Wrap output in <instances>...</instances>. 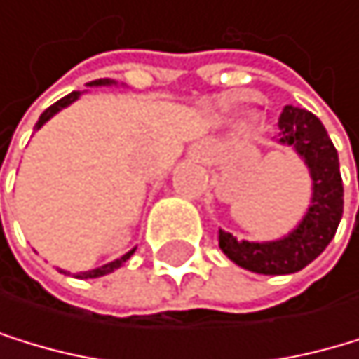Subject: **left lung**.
I'll list each match as a JSON object with an SVG mask.
<instances>
[{
	"label": "left lung",
	"instance_id": "obj_1",
	"mask_svg": "<svg viewBox=\"0 0 359 359\" xmlns=\"http://www.w3.org/2000/svg\"><path fill=\"white\" fill-rule=\"evenodd\" d=\"M278 128H280V143L291 145L309 168L313 181L309 210L300 225L280 241L249 243L236 241L223 229L218 231V245L229 260L243 269L264 276L296 273L316 260L335 236L344 210L338 152L320 118L302 107L287 105L278 118Z\"/></svg>",
	"mask_w": 359,
	"mask_h": 359
}]
</instances>
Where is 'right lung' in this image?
I'll return each instance as SVG.
<instances>
[{"mask_svg":"<svg viewBox=\"0 0 359 359\" xmlns=\"http://www.w3.org/2000/svg\"><path fill=\"white\" fill-rule=\"evenodd\" d=\"M112 83H116V81H110V79H99V81H92V83H88V86H112ZM79 97H81V92H70L68 97H63V99H59L57 103H53V105H50L48 110L39 116V121H37V126H34V130H39L48 118H53L59 110H63V107H68L70 103H74ZM132 254H134V249H132V252H128L126 256H121L118 260L103 264V267H97V269H92V271H83V273H76V278H101V276H105V273H110V271L118 269L126 260H130Z\"/></svg>","mask_w":359,"mask_h":359,"instance_id":"1","label":"right lung"}]
</instances>
